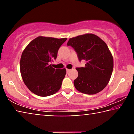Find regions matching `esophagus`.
Returning a JSON list of instances; mask_svg holds the SVG:
<instances>
[{
	"instance_id": "1",
	"label": "esophagus",
	"mask_w": 134,
	"mask_h": 134,
	"mask_svg": "<svg viewBox=\"0 0 134 134\" xmlns=\"http://www.w3.org/2000/svg\"><path fill=\"white\" fill-rule=\"evenodd\" d=\"M70 71H71V70L70 69H67V72H69Z\"/></svg>"
}]
</instances>
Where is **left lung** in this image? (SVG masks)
Returning <instances> with one entry per match:
<instances>
[{"mask_svg":"<svg viewBox=\"0 0 134 134\" xmlns=\"http://www.w3.org/2000/svg\"><path fill=\"white\" fill-rule=\"evenodd\" d=\"M67 45L75 49L79 60L87 62L85 67L76 68L79 75L74 81L76 89L87 94L102 91L109 81L113 69V56L108 45L93 34L70 38Z\"/></svg>","mask_w":134,"mask_h":134,"instance_id":"1","label":"left lung"}]
</instances>
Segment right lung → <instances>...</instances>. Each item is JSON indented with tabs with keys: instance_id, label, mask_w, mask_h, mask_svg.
Segmentation results:
<instances>
[{
	"instance_id": "add662e5",
	"label": "right lung",
	"mask_w": 134,
	"mask_h": 134,
	"mask_svg": "<svg viewBox=\"0 0 134 134\" xmlns=\"http://www.w3.org/2000/svg\"><path fill=\"white\" fill-rule=\"evenodd\" d=\"M67 38L40 36L29 43L22 52L20 71L25 85L33 93L45 97L60 89L66 69H55L49 64Z\"/></svg>"
}]
</instances>
